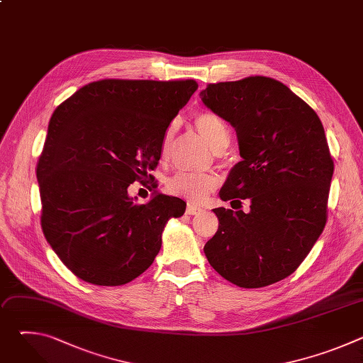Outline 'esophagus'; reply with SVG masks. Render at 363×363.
<instances>
[{
  "label": "esophagus",
  "mask_w": 363,
  "mask_h": 363,
  "mask_svg": "<svg viewBox=\"0 0 363 363\" xmlns=\"http://www.w3.org/2000/svg\"><path fill=\"white\" fill-rule=\"evenodd\" d=\"M188 216H196V214H199V213H202V208L201 206H198V205H195V203H192V202H188V205H186V211H185Z\"/></svg>",
  "instance_id": "esophagus-1"
}]
</instances>
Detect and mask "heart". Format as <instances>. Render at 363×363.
Instances as JSON below:
<instances>
[{"label": "heart", "instance_id": "b5f03b06", "mask_svg": "<svg viewBox=\"0 0 363 363\" xmlns=\"http://www.w3.org/2000/svg\"><path fill=\"white\" fill-rule=\"evenodd\" d=\"M194 125L198 133L206 140L214 150L220 152L227 147L230 142V132L225 122L213 112L198 113L194 119ZM175 126H169L162 138L161 153L167 158L174 143ZM220 184V177L216 172H177L167 179V191L172 195L188 198L192 201L202 199L206 194L216 189Z\"/></svg>", "mask_w": 363, "mask_h": 363}]
</instances>
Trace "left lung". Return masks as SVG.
Listing matches in <instances>:
<instances>
[{
  "label": "left lung",
  "instance_id": "1",
  "mask_svg": "<svg viewBox=\"0 0 363 363\" xmlns=\"http://www.w3.org/2000/svg\"><path fill=\"white\" fill-rule=\"evenodd\" d=\"M199 96L235 129L242 158L220 198L251 202L247 214L214 210L220 225L203 252L235 286L277 283L297 270L326 225L333 160L323 125L286 84L264 76L213 83Z\"/></svg>",
  "mask_w": 363,
  "mask_h": 363
}]
</instances>
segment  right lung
Listing matches in <instances>:
<instances>
[{"instance_id":"1","label":"right lung","mask_w":363,"mask_h":363,"mask_svg":"<svg viewBox=\"0 0 363 363\" xmlns=\"http://www.w3.org/2000/svg\"><path fill=\"white\" fill-rule=\"evenodd\" d=\"M198 89L195 80L89 83L50 119L37 164L41 228L79 279L122 286L153 263L171 217L186 203L155 192L147 203L128 194L161 160L162 138ZM158 185L152 184L155 189Z\"/></svg>"}]
</instances>
